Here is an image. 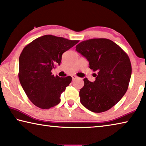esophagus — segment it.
Segmentation results:
<instances>
[{
	"label": "esophagus",
	"mask_w": 146,
	"mask_h": 146,
	"mask_svg": "<svg viewBox=\"0 0 146 146\" xmlns=\"http://www.w3.org/2000/svg\"><path fill=\"white\" fill-rule=\"evenodd\" d=\"M78 78V77H77V76H75V75H73V76H72L73 80H75V79H77V78Z\"/></svg>",
	"instance_id": "34e87169"
}]
</instances>
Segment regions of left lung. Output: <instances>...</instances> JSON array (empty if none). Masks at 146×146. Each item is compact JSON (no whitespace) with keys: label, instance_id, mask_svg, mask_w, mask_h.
Instances as JSON below:
<instances>
[{"label":"left lung","instance_id":"obj_1","mask_svg":"<svg viewBox=\"0 0 146 146\" xmlns=\"http://www.w3.org/2000/svg\"><path fill=\"white\" fill-rule=\"evenodd\" d=\"M77 51L89 62V68L97 71L96 80L84 79L80 90L82 105L94 112L110 109L126 93L132 68L127 53L114 41L106 38L83 41L76 46Z\"/></svg>","mask_w":146,"mask_h":146}]
</instances>
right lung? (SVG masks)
<instances>
[{"instance_id":"right-lung-1","label":"right lung","mask_w":146,"mask_h":146,"mask_svg":"<svg viewBox=\"0 0 146 146\" xmlns=\"http://www.w3.org/2000/svg\"><path fill=\"white\" fill-rule=\"evenodd\" d=\"M78 40L52 35L36 38L23 48L19 60V79L30 101L48 109L60 102V96L70 84V76L60 77L51 70L60 64L62 54Z\"/></svg>"}]
</instances>
